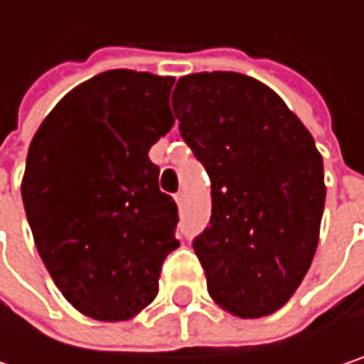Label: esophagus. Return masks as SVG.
Returning <instances> with one entry per match:
<instances>
[{
    "instance_id": "obj_1",
    "label": "esophagus",
    "mask_w": 364,
    "mask_h": 364,
    "mask_svg": "<svg viewBox=\"0 0 364 364\" xmlns=\"http://www.w3.org/2000/svg\"><path fill=\"white\" fill-rule=\"evenodd\" d=\"M175 200H177V204H179V208H183V204H185V193L179 191L177 196H175Z\"/></svg>"
}]
</instances>
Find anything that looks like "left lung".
<instances>
[{"label": "left lung", "instance_id": "left-lung-1", "mask_svg": "<svg viewBox=\"0 0 364 364\" xmlns=\"http://www.w3.org/2000/svg\"><path fill=\"white\" fill-rule=\"evenodd\" d=\"M173 109L210 177V225L193 240L208 293L234 316H267L293 297L316 253L323 156L287 103L242 73L185 75Z\"/></svg>", "mask_w": 364, "mask_h": 364}]
</instances>
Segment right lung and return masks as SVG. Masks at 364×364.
Instances as JSON below:
<instances>
[{
    "mask_svg": "<svg viewBox=\"0 0 364 364\" xmlns=\"http://www.w3.org/2000/svg\"><path fill=\"white\" fill-rule=\"evenodd\" d=\"M175 77L113 69L65 95L29 145L21 183L37 253L84 316L130 321L158 295L177 204L151 145L173 124Z\"/></svg>",
    "mask_w": 364,
    "mask_h": 364,
    "instance_id": "1",
    "label": "right lung"
}]
</instances>
